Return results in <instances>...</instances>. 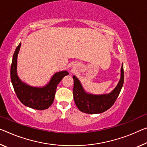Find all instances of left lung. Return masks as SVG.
Wrapping results in <instances>:
<instances>
[{"mask_svg":"<svg viewBox=\"0 0 147 147\" xmlns=\"http://www.w3.org/2000/svg\"><path fill=\"white\" fill-rule=\"evenodd\" d=\"M73 80L74 100L79 110L88 114L102 113L113 105L122 90L124 80L123 64L121 67V77L119 82L113 92L109 94L95 95L87 94L75 76H73Z\"/></svg>","mask_w":147,"mask_h":147,"instance_id":"obj_1","label":"left lung"}]
</instances>
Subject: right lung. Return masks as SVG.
Listing matches in <instances>:
<instances>
[{
	"mask_svg": "<svg viewBox=\"0 0 147 147\" xmlns=\"http://www.w3.org/2000/svg\"><path fill=\"white\" fill-rule=\"evenodd\" d=\"M21 47V43L16 48L13 55L10 69V77L13 89L18 98L25 106L36 110L48 109L54 100L56 88L65 76L68 75L67 71H61L52 76L50 82L43 88H34L25 84L18 78L17 71V58Z\"/></svg>",
	"mask_w": 147,
	"mask_h": 147,
	"instance_id": "obj_1",
	"label": "right lung"
}]
</instances>
